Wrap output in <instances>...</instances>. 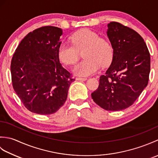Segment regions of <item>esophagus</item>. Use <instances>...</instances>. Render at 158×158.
Returning a JSON list of instances; mask_svg holds the SVG:
<instances>
[{"label":"esophagus","instance_id":"1","mask_svg":"<svg viewBox=\"0 0 158 158\" xmlns=\"http://www.w3.org/2000/svg\"><path fill=\"white\" fill-rule=\"evenodd\" d=\"M76 79L78 80V81H86L87 78H85V77H77Z\"/></svg>","mask_w":158,"mask_h":158}]
</instances>
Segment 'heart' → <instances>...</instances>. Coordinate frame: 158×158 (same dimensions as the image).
Wrapping results in <instances>:
<instances>
[{
  "label": "heart",
  "instance_id": "obj_1",
  "mask_svg": "<svg viewBox=\"0 0 158 158\" xmlns=\"http://www.w3.org/2000/svg\"><path fill=\"white\" fill-rule=\"evenodd\" d=\"M71 45L62 43L58 49L60 61L65 65H73L78 59L79 52H83L85 60L74 66L77 75L88 76L100 69L101 64L106 66L113 56V48L108 40L99 37L98 34L89 29H83L70 37Z\"/></svg>",
  "mask_w": 158,
  "mask_h": 158
}]
</instances>
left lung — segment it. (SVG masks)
<instances>
[{
	"mask_svg": "<svg viewBox=\"0 0 158 158\" xmlns=\"http://www.w3.org/2000/svg\"><path fill=\"white\" fill-rule=\"evenodd\" d=\"M106 33L112 62L92 98L106 110H121L132 105L148 84L150 53L142 36L122 23L110 22Z\"/></svg>",
	"mask_w": 158,
	"mask_h": 158,
	"instance_id": "left-lung-1",
	"label": "left lung"
}]
</instances>
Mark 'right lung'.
<instances>
[{"label": "right lung", "instance_id": "right-lung-1", "mask_svg": "<svg viewBox=\"0 0 158 158\" xmlns=\"http://www.w3.org/2000/svg\"><path fill=\"white\" fill-rule=\"evenodd\" d=\"M62 30L43 26L29 32L13 56V88L30 111L49 115L56 113L67 98L73 79L58 57Z\"/></svg>", "mask_w": 158, "mask_h": 158}]
</instances>
